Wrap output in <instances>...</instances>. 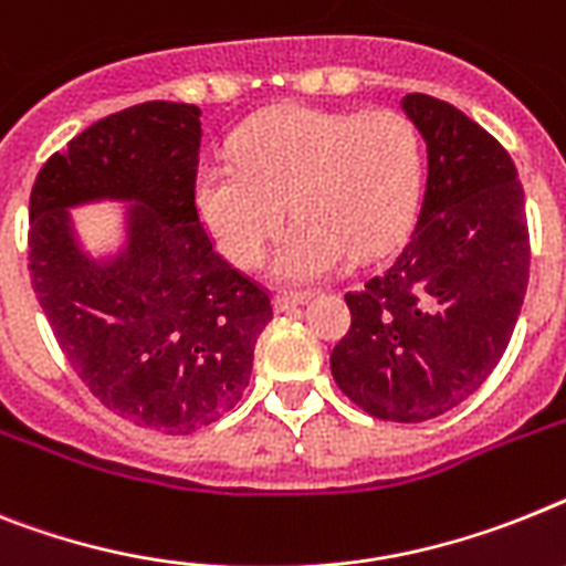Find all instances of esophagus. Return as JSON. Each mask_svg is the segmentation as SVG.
Masks as SVG:
<instances>
[{"label":"esophagus","instance_id":"1","mask_svg":"<svg viewBox=\"0 0 566 566\" xmlns=\"http://www.w3.org/2000/svg\"><path fill=\"white\" fill-rule=\"evenodd\" d=\"M305 302H307V293H275L273 296V307L279 313L293 311V307L305 305Z\"/></svg>","mask_w":566,"mask_h":566}]
</instances>
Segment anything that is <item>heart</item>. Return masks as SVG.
Returning <instances> with one entry per match:
<instances>
[{
    "label": "heart",
    "instance_id": "1",
    "mask_svg": "<svg viewBox=\"0 0 566 566\" xmlns=\"http://www.w3.org/2000/svg\"><path fill=\"white\" fill-rule=\"evenodd\" d=\"M235 164H201L192 203L218 250L253 268L287 218L273 255L282 282H313L350 255L374 259L415 224L426 178L420 132L406 114L284 106L232 140Z\"/></svg>",
    "mask_w": 566,
    "mask_h": 566
}]
</instances>
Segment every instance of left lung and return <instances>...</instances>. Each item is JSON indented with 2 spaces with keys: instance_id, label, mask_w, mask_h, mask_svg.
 I'll return each instance as SVG.
<instances>
[{
  "instance_id": "8db88e82",
  "label": "left lung",
  "mask_w": 566,
  "mask_h": 566,
  "mask_svg": "<svg viewBox=\"0 0 566 566\" xmlns=\"http://www.w3.org/2000/svg\"><path fill=\"white\" fill-rule=\"evenodd\" d=\"M400 106L426 140V195L391 268L345 293L350 327L331 374L371 417L422 422L469 400L501 363L530 282V232L495 137L429 94Z\"/></svg>"
}]
</instances>
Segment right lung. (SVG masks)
<instances>
[{
  "label": "right lung",
  "mask_w": 566,
  "mask_h": 566,
  "mask_svg": "<svg viewBox=\"0 0 566 566\" xmlns=\"http://www.w3.org/2000/svg\"><path fill=\"white\" fill-rule=\"evenodd\" d=\"M201 108L149 99L45 160L31 189L28 268L65 359L108 411L192 434L241 400L270 296L212 250L192 203ZM126 202L124 247L94 260L83 202Z\"/></svg>",
  "instance_id": "add662e5"
}]
</instances>
